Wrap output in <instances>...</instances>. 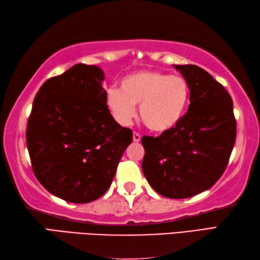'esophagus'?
<instances>
[{
	"label": "esophagus",
	"mask_w": 260,
	"mask_h": 260,
	"mask_svg": "<svg viewBox=\"0 0 260 260\" xmlns=\"http://www.w3.org/2000/svg\"><path fill=\"white\" fill-rule=\"evenodd\" d=\"M133 141L136 143H139L141 141V135L139 133H136V132H134L133 134Z\"/></svg>",
	"instance_id": "34e87169"
}]
</instances>
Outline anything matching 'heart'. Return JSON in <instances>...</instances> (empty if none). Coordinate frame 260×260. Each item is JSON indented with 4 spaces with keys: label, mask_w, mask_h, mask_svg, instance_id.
I'll return each instance as SVG.
<instances>
[{
    "label": "heart",
    "mask_w": 260,
    "mask_h": 260,
    "mask_svg": "<svg viewBox=\"0 0 260 260\" xmlns=\"http://www.w3.org/2000/svg\"><path fill=\"white\" fill-rule=\"evenodd\" d=\"M190 101L184 78L158 71H136L120 80V89L107 92V106L120 124L128 125L140 106V116L148 129L165 133L180 123Z\"/></svg>",
    "instance_id": "1"
}]
</instances>
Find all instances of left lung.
Returning a JSON list of instances; mask_svg holds the SVG:
<instances>
[{
	"label": "left lung",
	"instance_id": "obj_1",
	"mask_svg": "<svg viewBox=\"0 0 260 260\" xmlns=\"http://www.w3.org/2000/svg\"><path fill=\"white\" fill-rule=\"evenodd\" d=\"M190 88L186 114L173 129L143 136V173L158 194L185 199L210 189L228 165L236 141L233 99L194 64H173Z\"/></svg>",
	"mask_w": 260,
	"mask_h": 260
}]
</instances>
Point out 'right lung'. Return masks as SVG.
<instances>
[{"label":"right lung","mask_w":260,"mask_h":260,"mask_svg":"<svg viewBox=\"0 0 260 260\" xmlns=\"http://www.w3.org/2000/svg\"><path fill=\"white\" fill-rule=\"evenodd\" d=\"M103 70L75 64L41 86L26 126L33 173L64 201L88 203L108 190L133 140L107 107Z\"/></svg>","instance_id":"right-lung-1"}]
</instances>
